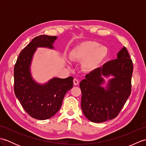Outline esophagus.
<instances>
[{"label": "esophagus", "instance_id": "1", "mask_svg": "<svg viewBox=\"0 0 146 146\" xmlns=\"http://www.w3.org/2000/svg\"><path fill=\"white\" fill-rule=\"evenodd\" d=\"M73 83H74V85H75V86L76 85H78L79 84V81H78V80H76V79H74L73 80Z\"/></svg>", "mask_w": 146, "mask_h": 146}]
</instances>
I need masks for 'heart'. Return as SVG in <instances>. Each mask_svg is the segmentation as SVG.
I'll use <instances>...</instances> for the list:
<instances>
[{
    "label": "heart",
    "instance_id": "heart-1",
    "mask_svg": "<svg viewBox=\"0 0 146 146\" xmlns=\"http://www.w3.org/2000/svg\"><path fill=\"white\" fill-rule=\"evenodd\" d=\"M107 53L108 50L105 46L94 41H86L71 51V58L74 61H85V70L93 71L100 66Z\"/></svg>",
    "mask_w": 146,
    "mask_h": 146
}]
</instances>
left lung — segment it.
Wrapping results in <instances>:
<instances>
[{
	"instance_id": "left-lung-1",
	"label": "left lung",
	"mask_w": 146,
	"mask_h": 146,
	"mask_svg": "<svg viewBox=\"0 0 146 146\" xmlns=\"http://www.w3.org/2000/svg\"><path fill=\"white\" fill-rule=\"evenodd\" d=\"M132 61L125 47L118 52L115 60L108 61L85 76L80 83L81 108L91 122L101 123L115 118L131 93ZM113 77L106 87L102 77Z\"/></svg>"
}]
</instances>
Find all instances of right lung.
Segmentation results:
<instances>
[{
    "mask_svg": "<svg viewBox=\"0 0 146 146\" xmlns=\"http://www.w3.org/2000/svg\"><path fill=\"white\" fill-rule=\"evenodd\" d=\"M56 36L41 35L34 38L22 51L14 70V93L31 117L46 120L56 113L66 93L73 88V77L53 78L44 83H37L31 76V65L38 48L54 49Z\"/></svg>",
    "mask_w": 146,
    "mask_h": 146,
    "instance_id": "add662e5",
    "label": "right lung"
}]
</instances>
